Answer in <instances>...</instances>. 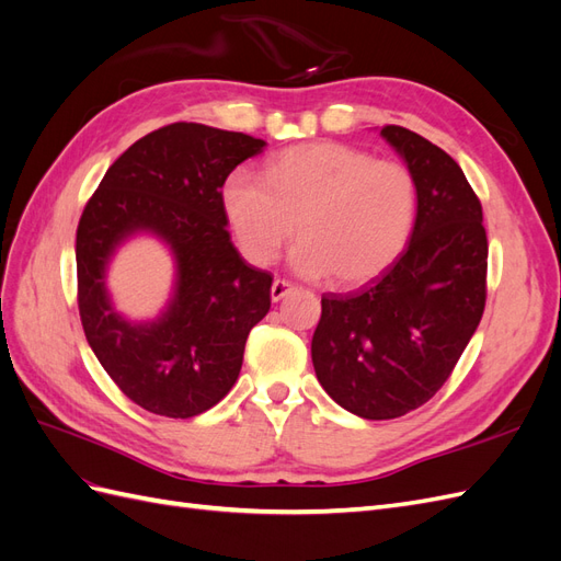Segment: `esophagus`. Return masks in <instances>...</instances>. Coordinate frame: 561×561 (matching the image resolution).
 <instances>
[{"label": "esophagus", "instance_id": "obj_1", "mask_svg": "<svg viewBox=\"0 0 561 561\" xmlns=\"http://www.w3.org/2000/svg\"><path fill=\"white\" fill-rule=\"evenodd\" d=\"M293 290H295L293 283H287V280H283V278H276L274 285H271V299L280 301L283 297H287Z\"/></svg>", "mask_w": 561, "mask_h": 561}]
</instances>
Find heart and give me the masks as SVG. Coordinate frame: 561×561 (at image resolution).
<instances>
[{
	"label": "heart",
	"instance_id": "obj_1",
	"mask_svg": "<svg viewBox=\"0 0 561 561\" xmlns=\"http://www.w3.org/2000/svg\"><path fill=\"white\" fill-rule=\"evenodd\" d=\"M222 208L245 260L266 266L293 239L304 276L342 287L367 283L393 264L416 219V182L407 165L342 142L295 145L271 157L264 180L236 171Z\"/></svg>",
	"mask_w": 561,
	"mask_h": 561
}]
</instances>
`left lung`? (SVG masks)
Returning a JSON list of instances; mask_svg holds the SVG:
<instances>
[{
    "label": "left lung",
    "instance_id": "left-lung-1",
    "mask_svg": "<svg viewBox=\"0 0 561 561\" xmlns=\"http://www.w3.org/2000/svg\"><path fill=\"white\" fill-rule=\"evenodd\" d=\"M416 182L412 241L353 295H322L311 342L328 396L363 419H398L426 404L466 351L486 301L482 203L445 149L383 126Z\"/></svg>",
    "mask_w": 561,
    "mask_h": 561
}]
</instances>
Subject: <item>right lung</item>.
I'll return each instance as SVG.
<instances>
[{"label": "right lung", "mask_w": 561, "mask_h": 561, "mask_svg": "<svg viewBox=\"0 0 561 561\" xmlns=\"http://www.w3.org/2000/svg\"><path fill=\"white\" fill-rule=\"evenodd\" d=\"M264 140L178 122L130 145L105 173L77 227V304L100 365L142 410L190 419L239 379L245 339L268 313V271L243 262L227 231L222 186ZM135 230H154L179 260L169 311L133 327L112 309L104 266Z\"/></svg>", "instance_id": "add662e5"}]
</instances>
